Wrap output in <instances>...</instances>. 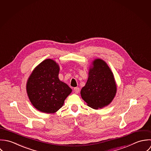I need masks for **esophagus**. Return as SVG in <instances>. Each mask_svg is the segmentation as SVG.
I'll return each instance as SVG.
<instances>
[{"mask_svg":"<svg viewBox=\"0 0 151 151\" xmlns=\"http://www.w3.org/2000/svg\"><path fill=\"white\" fill-rule=\"evenodd\" d=\"M73 91H74L75 93H79V88H78V87L74 88Z\"/></svg>","mask_w":151,"mask_h":151,"instance_id":"esophagus-1","label":"esophagus"}]
</instances>
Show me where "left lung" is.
<instances>
[{"label":"left lung","mask_w":151,"mask_h":151,"mask_svg":"<svg viewBox=\"0 0 151 151\" xmlns=\"http://www.w3.org/2000/svg\"><path fill=\"white\" fill-rule=\"evenodd\" d=\"M93 64L88 81L81 93L89 107L98 109L111 102L116 95L117 86L113 74L104 61L97 59Z\"/></svg>","instance_id":"obj_1"}]
</instances>
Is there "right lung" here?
<instances>
[{"instance_id": "right-lung-1", "label": "right lung", "mask_w": 151, "mask_h": 151, "mask_svg": "<svg viewBox=\"0 0 151 151\" xmlns=\"http://www.w3.org/2000/svg\"><path fill=\"white\" fill-rule=\"evenodd\" d=\"M60 68L47 59L33 70L27 83V91L32 105L39 111L54 113L62 107L72 89L58 78Z\"/></svg>"}]
</instances>
